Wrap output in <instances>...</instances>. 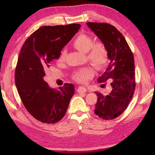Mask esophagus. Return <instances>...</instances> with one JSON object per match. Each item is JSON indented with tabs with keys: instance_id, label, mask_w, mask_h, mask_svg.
<instances>
[{
	"instance_id": "1",
	"label": "esophagus",
	"mask_w": 155,
	"mask_h": 155,
	"mask_svg": "<svg viewBox=\"0 0 155 155\" xmlns=\"http://www.w3.org/2000/svg\"><path fill=\"white\" fill-rule=\"evenodd\" d=\"M87 91V89L84 87H78V88L77 89V91L78 93H85Z\"/></svg>"
}]
</instances>
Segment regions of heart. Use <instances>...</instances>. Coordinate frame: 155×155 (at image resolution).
<instances>
[{
	"label": "heart",
	"instance_id": "b5f03b06",
	"mask_svg": "<svg viewBox=\"0 0 155 155\" xmlns=\"http://www.w3.org/2000/svg\"><path fill=\"white\" fill-rule=\"evenodd\" d=\"M72 45L76 49L82 52H86L87 59L96 68H102L109 60V52L107 47L102 42H94L91 36L85 33L79 34L73 41ZM66 56V50L63 49L60 52L58 60L64 61ZM94 74V68L91 65L81 68L73 72L72 78L78 83H84Z\"/></svg>",
	"mask_w": 155,
	"mask_h": 155
}]
</instances>
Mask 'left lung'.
Returning a JSON list of instances; mask_svg holds the SVG:
<instances>
[{
    "instance_id": "1",
    "label": "left lung",
    "mask_w": 155,
    "mask_h": 155,
    "mask_svg": "<svg viewBox=\"0 0 155 155\" xmlns=\"http://www.w3.org/2000/svg\"><path fill=\"white\" fill-rule=\"evenodd\" d=\"M109 52L110 64L98 78L99 83L111 81L112 91L108 95L96 92L95 114L103 120H114L127 109L135 89L134 57L122 34L108 23L87 22Z\"/></svg>"
}]
</instances>
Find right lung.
Returning <instances> with one entry per match:
<instances>
[{
    "mask_svg": "<svg viewBox=\"0 0 155 155\" xmlns=\"http://www.w3.org/2000/svg\"><path fill=\"white\" fill-rule=\"evenodd\" d=\"M78 24L44 26L28 37L19 54L15 83L25 108L36 120L54 124L64 116L74 94L71 83L59 90L50 88L45 72L62 48L77 33Z\"/></svg>",
    "mask_w": 155,
    "mask_h": 155,
    "instance_id": "obj_1",
    "label": "right lung"
}]
</instances>
